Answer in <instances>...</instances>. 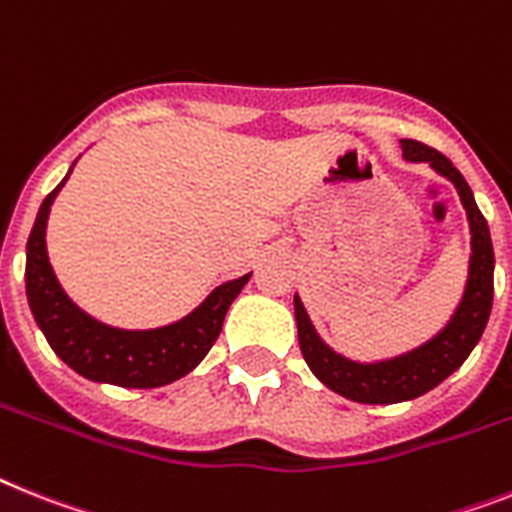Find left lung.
<instances>
[{"label": "left lung", "instance_id": "left-lung-1", "mask_svg": "<svg viewBox=\"0 0 512 512\" xmlns=\"http://www.w3.org/2000/svg\"><path fill=\"white\" fill-rule=\"evenodd\" d=\"M403 161L429 163L440 176L450 179L466 208L468 229H471V257H468V278L461 302L445 322V328L424 341L422 346L406 354L380 359V362H354L333 351L317 336L302 299L294 294V315L299 328V349L304 362L315 372L317 380L333 393L356 403H401L419 398L437 388L450 377L474 351L487 328L495 294V249L482 210L476 208L474 192L463 174L448 158L416 140H401Z\"/></svg>", "mask_w": 512, "mask_h": 512}]
</instances>
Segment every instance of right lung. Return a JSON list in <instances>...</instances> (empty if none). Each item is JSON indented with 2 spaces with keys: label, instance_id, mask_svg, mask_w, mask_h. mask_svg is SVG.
Segmentation results:
<instances>
[{
  "label": "right lung",
  "instance_id": "add662e5",
  "mask_svg": "<svg viewBox=\"0 0 512 512\" xmlns=\"http://www.w3.org/2000/svg\"><path fill=\"white\" fill-rule=\"evenodd\" d=\"M75 169V163H72ZM67 171L57 190H51L38 208L36 223L25 249V294L38 328L54 354L77 375L119 388H161L179 380L203 362L216 343L229 312L252 273L226 281L210 291L182 320L148 330L114 328L90 317L72 302L54 276L46 252V223L59 190L70 179Z\"/></svg>",
  "mask_w": 512,
  "mask_h": 512
}]
</instances>
